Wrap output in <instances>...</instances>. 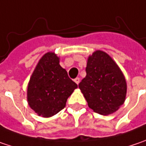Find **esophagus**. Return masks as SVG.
<instances>
[{
    "mask_svg": "<svg viewBox=\"0 0 146 146\" xmlns=\"http://www.w3.org/2000/svg\"><path fill=\"white\" fill-rule=\"evenodd\" d=\"M74 82H76V83L78 85V83L80 82V78H76L74 79Z\"/></svg>",
    "mask_w": 146,
    "mask_h": 146,
    "instance_id": "34e87169",
    "label": "esophagus"
}]
</instances>
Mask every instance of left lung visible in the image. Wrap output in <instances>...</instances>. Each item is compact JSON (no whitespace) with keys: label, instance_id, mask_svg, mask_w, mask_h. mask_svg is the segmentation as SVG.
<instances>
[{"label":"left lung","instance_id":"8db88e82","mask_svg":"<svg viewBox=\"0 0 146 146\" xmlns=\"http://www.w3.org/2000/svg\"><path fill=\"white\" fill-rule=\"evenodd\" d=\"M86 73L78 87L88 107L101 115L114 113L125 102L127 92L119 66L106 52L96 50L88 58Z\"/></svg>","mask_w":146,"mask_h":146}]
</instances>
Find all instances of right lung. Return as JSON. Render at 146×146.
<instances>
[{
  "label": "right lung",
  "mask_w": 146,
  "mask_h": 146,
  "mask_svg": "<svg viewBox=\"0 0 146 146\" xmlns=\"http://www.w3.org/2000/svg\"><path fill=\"white\" fill-rule=\"evenodd\" d=\"M59 59L54 52L44 54L28 83V104L42 117H51L64 109L68 98L78 88L68 78L66 69L60 66Z\"/></svg>",
  "instance_id": "add662e5"
}]
</instances>
